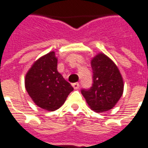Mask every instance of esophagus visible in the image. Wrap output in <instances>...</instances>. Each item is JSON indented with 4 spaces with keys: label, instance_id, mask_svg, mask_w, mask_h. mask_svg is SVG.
Instances as JSON below:
<instances>
[{
    "label": "esophagus",
    "instance_id": "obj_1",
    "mask_svg": "<svg viewBox=\"0 0 148 148\" xmlns=\"http://www.w3.org/2000/svg\"><path fill=\"white\" fill-rule=\"evenodd\" d=\"M72 87L74 89H78L79 87V83H74V84H72Z\"/></svg>",
    "mask_w": 148,
    "mask_h": 148
}]
</instances>
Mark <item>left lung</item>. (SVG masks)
<instances>
[{
    "label": "left lung",
    "mask_w": 148,
    "mask_h": 148,
    "mask_svg": "<svg viewBox=\"0 0 148 148\" xmlns=\"http://www.w3.org/2000/svg\"><path fill=\"white\" fill-rule=\"evenodd\" d=\"M93 84L81 93L91 109L104 112L113 108L123 92V79L118 67L112 59L99 52L91 60Z\"/></svg>",
    "instance_id": "obj_1"
}]
</instances>
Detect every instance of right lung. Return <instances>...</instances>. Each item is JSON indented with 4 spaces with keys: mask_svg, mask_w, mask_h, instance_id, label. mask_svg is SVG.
I'll list each match as a JSON object with an SVG mask.
<instances>
[{
    "mask_svg": "<svg viewBox=\"0 0 148 148\" xmlns=\"http://www.w3.org/2000/svg\"><path fill=\"white\" fill-rule=\"evenodd\" d=\"M25 86L36 105L50 112L60 108L73 91L57 71V57L53 51L32 64L26 73Z\"/></svg>",
    "mask_w": 148,
    "mask_h": 148,
    "instance_id": "1",
    "label": "right lung"
}]
</instances>
